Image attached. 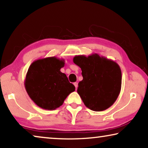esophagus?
<instances>
[{
    "mask_svg": "<svg viewBox=\"0 0 148 148\" xmlns=\"http://www.w3.org/2000/svg\"><path fill=\"white\" fill-rule=\"evenodd\" d=\"M74 85L75 87H76V89H77V86H78V84H77V82H74Z\"/></svg>",
    "mask_w": 148,
    "mask_h": 148,
    "instance_id": "esophagus-1",
    "label": "esophagus"
}]
</instances>
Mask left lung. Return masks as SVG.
Instances as JSON below:
<instances>
[{
	"label": "left lung",
	"instance_id": "1",
	"mask_svg": "<svg viewBox=\"0 0 148 148\" xmlns=\"http://www.w3.org/2000/svg\"><path fill=\"white\" fill-rule=\"evenodd\" d=\"M82 70L83 79L77 92L87 108L95 112L104 111L113 105L121 89V71L112 59L92 53L73 58Z\"/></svg>",
	"mask_w": 148,
	"mask_h": 148
}]
</instances>
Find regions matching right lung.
I'll list each match as a JSON object with an SVG mask.
<instances>
[{"instance_id": "add662e5", "label": "right lung", "mask_w": 148, "mask_h": 148, "mask_svg": "<svg viewBox=\"0 0 148 148\" xmlns=\"http://www.w3.org/2000/svg\"><path fill=\"white\" fill-rule=\"evenodd\" d=\"M64 59L49 57L37 59L30 65L24 84L30 98L42 109L54 110L75 91V86L61 72Z\"/></svg>"}]
</instances>
